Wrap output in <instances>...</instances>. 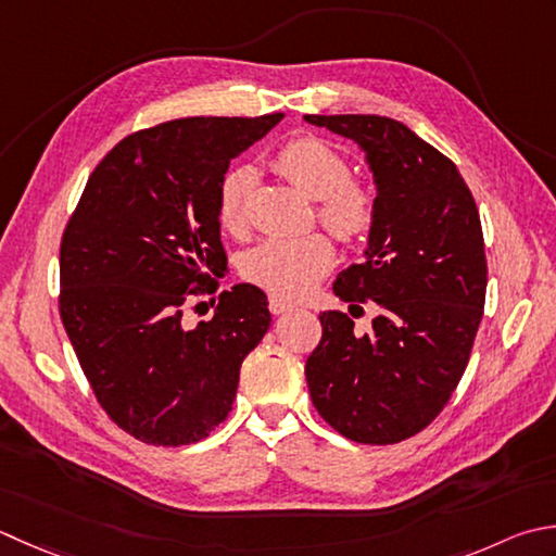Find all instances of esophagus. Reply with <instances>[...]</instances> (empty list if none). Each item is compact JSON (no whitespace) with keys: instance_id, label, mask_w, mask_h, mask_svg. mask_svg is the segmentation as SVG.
I'll return each instance as SVG.
<instances>
[{"instance_id":"obj_1","label":"esophagus","mask_w":556,"mask_h":556,"mask_svg":"<svg viewBox=\"0 0 556 556\" xmlns=\"http://www.w3.org/2000/svg\"><path fill=\"white\" fill-rule=\"evenodd\" d=\"M269 311L275 313V315H279V313H287V311H291V303L281 301V299H277V296H271V299H269Z\"/></svg>"}]
</instances>
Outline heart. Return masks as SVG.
Wrapping results in <instances>:
<instances>
[{"label":"heart","mask_w":556,"mask_h":556,"mask_svg":"<svg viewBox=\"0 0 556 556\" xmlns=\"http://www.w3.org/2000/svg\"><path fill=\"white\" fill-rule=\"evenodd\" d=\"M271 168L318 200V219L344 243L362 241L376 222L374 192L350 178L346 159L320 137H296L279 147ZM255 188V170L236 166L224 173L216 188V222L228 233L245 228L248 198ZM334 265V248L325 233L267 238L241 260V275L277 299H301Z\"/></svg>","instance_id":"b5f03b06"}]
</instances>
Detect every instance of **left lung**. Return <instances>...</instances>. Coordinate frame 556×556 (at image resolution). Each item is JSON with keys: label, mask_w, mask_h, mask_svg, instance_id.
Instances as JSON below:
<instances>
[{"label": "left lung", "mask_w": 556, "mask_h": 556, "mask_svg": "<svg viewBox=\"0 0 556 556\" xmlns=\"http://www.w3.org/2000/svg\"><path fill=\"white\" fill-rule=\"evenodd\" d=\"M356 141L376 180V222L364 263L340 271L350 311L368 303L374 330L342 311L320 313L306 362L311 400L334 431L388 445L441 415L470 362L486 296L480 212L455 163L407 125L380 115H306Z\"/></svg>", "instance_id": "left-lung-1"}]
</instances>
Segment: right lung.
I'll return each instance as SVG.
<instances>
[{
  "label": "right lung",
  "instance_id": "obj_1",
  "mask_svg": "<svg viewBox=\"0 0 556 556\" xmlns=\"http://www.w3.org/2000/svg\"><path fill=\"white\" fill-rule=\"evenodd\" d=\"M281 117H182L127 135L64 226L60 318L96 400L129 437L198 443L231 412L243 358L271 323L267 296L236 285L198 328L182 311L226 269L216 188L228 163Z\"/></svg>",
  "mask_w": 556,
  "mask_h": 556
}]
</instances>
